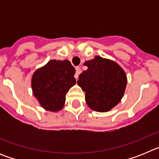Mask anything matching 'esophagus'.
<instances>
[{"label": "esophagus", "instance_id": "1", "mask_svg": "<svg viewBox=\"0 0 159 159\" xmlns=\"http://www.w3.org/2000/svg\"><path fill=\"white\" fill-rule=\"evenodd\" d=\"M75 70H76V71H75V78L77 80L79 77V75L81 73V68L80 67H76Z\"/></svg>", "mask_w": 159, "mask_h": 159}]
</instances>
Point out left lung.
I'll use <instances>...</instances> for the list:
<instances>
[{"label":"left lung","mask_w":159,"mask_h":159,"mask_svg":"<svg viewBox=\"0 0 159 159\" xmlns=\"http://www.w3.org/2000/svg\"><path fill=\"white\" fill-rule=\"evenodd\" d=\"M84 64L88 69L79 75L77 84L85 92L87 104L95 111H109L124 95L126 72L116 62L99 56Z\"/></svg>","instance_id":"obj_1"}]
</instances>
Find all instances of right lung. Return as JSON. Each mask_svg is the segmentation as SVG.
Here are the masks:
<instances>
[{
    "mask_svg": "<svg viewBox=\"0 0 159 159\" xmlns=\"http://www.w3.org/2000/svg\"><path fill=\"white\" fill-rule=\"evenodd\" d=\"M75 69L70 61L52 60L32 76V89L40 106L49 111L62 110L66 94L75 84Z\"/></svg>",
    "mask_w": 159,
    "mask_h": 159,
    "instance_id": "1",
    "label": "right lung"
}]
</instances>
